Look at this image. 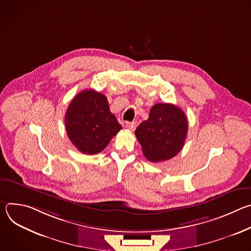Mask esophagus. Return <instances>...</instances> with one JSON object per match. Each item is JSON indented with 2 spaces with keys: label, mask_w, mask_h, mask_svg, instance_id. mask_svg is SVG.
Instances as JSON below:
<instances>
[{
  "label": "esophagus",
  "mask_w": 251,
  "mask_h": 251,
  "mask_svg": "<svg viewBox=\"0 0 251 251\" xmlns=\"http://www.w3.org/2000/svg\"><path fill=\"white\" fill-rule=\"evenodd\" d=\"M125 126H126V128H127V129H129L130 131H134V130L136 129L137 124H136L135 122H127Z\"/></svg>",
  "instance_id": "esophagus-1"
}]
</instances>
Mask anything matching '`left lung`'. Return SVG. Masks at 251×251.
I'll return each instance as SVG.
<instances>
[{
	"label": "left lung",
	"mask_w": 251,
	"mask_h": 251,
	"mask_svg": "<svg viewBox=\"0 0 251 251\" xmlns=\"http://www.w3.org/2000/svg\"><path fill=\"white\" fill-rule=\"evenodd\" d=\"M188 120L184 111L170 103H157L149 118L136 129L135 135L144 156L153 163L175 157L185 144Z\"/></svg>",
	"instance_id": "obj_1"
}]
</instances>
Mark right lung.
<instances>
[{
	"label": "right lung",
	"mask_w": 251,
	"mask_h": 251,
	"mask_svg": "<svg viewBox=\"0 0 251 251\" xmlns=\"http://www.w3.org/2000/svg\"><path fill=\"white\" fill-rule=\"evenodd\" d=\"M64 123L71 143L88 155L103 151L122 129L109 109L106 96L92 89L79 92L71 100Z\"/></svg>",
	"instance_id": "obj_1"
}]
</instances>
